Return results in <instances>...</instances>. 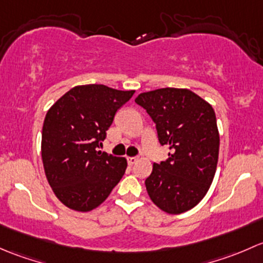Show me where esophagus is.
Listing matches in <instances>:
<instances>
[{
    "instance_id": "obj_1",
    "label": "esophagus",
    "mask_w": 263,
    "mask_h": 263,
    "mask_svg": "<svg viewBox=\"0 0 263 263\" xmlns=\"http://www.w3.org/2000/svg\"><path fill=\"white\" fill-rule=\"evenodd\" d=\"M138 161L137 157H128V163L129 166H133V164H135V162Z\"/></svg>"
}]
</instances>
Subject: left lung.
Returning <instances> with one entry per match:
<instances>
[{
  "mask_svg": "<svg viewBox=\"0 0 263 263\" xmlns=\"http://www.w3.org/2000/svg\"><path fill=\"white\" fill-rule=\"evenodd\" d=\"M156 123L158 140L170 148L168 159L153 163L145 187L154 205L168 214L196 206L215 176L219 132L209 102L187 88H158L138 95Z\"/></svg>",
  "mask_w": 263,
  "mask_h": 263,
  "instance_id": "obj_1",
  "label": "left lung"
}]
</instances>
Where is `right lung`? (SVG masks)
<instances>
[{
    "instance_id": "obj_1",
    "label": "right lung",
    "mask_w": 263,
    "mask_h": 263,
    "mask_svg": "<svg viewBox=\"0 0 263 263\" xmlns=\"http://www.w3.org/2000/svg\"><path fill=\"white\" fill-rule=\"evenodd\" d=\"M134 92L105 85L76 86L48 110L42 133L43 166L51 190L69 209H96L125 173V158L99 148L116 111Z\"/></svg>"
}]
</instances>
